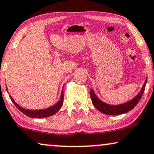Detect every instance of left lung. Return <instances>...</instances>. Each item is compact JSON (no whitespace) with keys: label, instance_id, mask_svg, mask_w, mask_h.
<instances>
[{"label":"left lung","instance_id":"obj_1","mask_svg":"<svg viewBox=\"0 0 154 154\" xmlns=\"http://www.w3.org/2000/svg\"><path fill=\"white\" fill-rule=\"evenodd\" d=\"M146 82L147 79H146V80H145V82L144 84V85H143L142 88H141L140 92H139L133 99H132L130 101L127 102V103L116 106H112L109 105V104L105 103H103V101H101V100L96 96V94H94L93 90L91 89L90 95H91V101L92 103H93L94 106H95L100 112H101L102 113L110 115V116H116V115L125 113V112L132 110L133 108L137 106V104L139 103V101H140L141 96H142L143 94H144V92Z\"/></svg>","mask_w":154,"mask_h":154}]
</instances>
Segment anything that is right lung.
Returning <instances> with one entry per match:
<instances>
[{"label":"right lung","mask_w":154,"mask_h":154,"mask_svg":"<svg viewBox=\"0 0 154 154\" xmlns=\"http://www.w3.org/2000/svg\"><path fill=\"white\" fill-rule=\"evenodd\" d=\"M10 99L13 101V103L15 104L16 107L19 109L22 112H23L24 115L27 116L28 117L32 118H46V117H49L54 115L56 112L58 111L60 109V108L62 107L63 103V99H64V95H63V90H62V93H61L60 98L59 100V101L56 104H55L54 106L49 107L46 109L43 110H27L25 108H22L21 106H20L12 98L11 96H10Z\"/></svg>","instance_id":"right-lung-1"}]
</instances>
